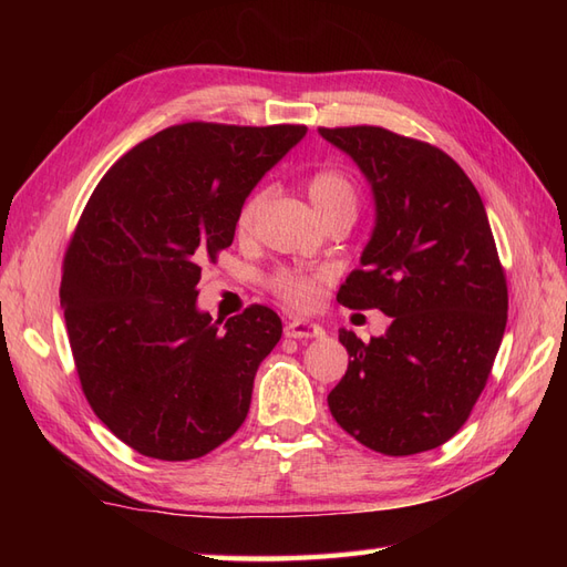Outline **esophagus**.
Returning <instances> with one entry per match:
<instances>
[{"label":"esophagus","instance_id":"1","mask_svg":"<svg viewBox=\"0 0 567 567\" xmlns=\"http://www.w3.org/2000/svg\"><path fill=\"white\" fill-rule=\"evenodd\" d=\"M284 333L288 338H321L323 336V329L319 323L310 321V319H293L286 323Z\"/></svg>","mask_w":567,"mask_h":567}]
</instances>
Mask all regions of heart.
Returning <instances> with one entry per match:
<instances>
[{
  "mask_svg": "<svg viewBox=\"0 0 567 567\" xmlns=\"http://www.w3.org/2000/svg\"><path fill=\"white\" fill-rule=\"evenodd\" d=\"M307 196H310L319 217H326L338 210H357V188L352 179L346 173H340V169H319V173H315L310 179H307ZM262 198H265L262 192H255L244 203L241 213H238V229L241 231L250 229ZM271 288L277 290L288 305H296V307L312 305L317 298L315 279L288 269L274 274Z\"/></svg>",
  "mask_w": 567,
  "mask_h": 567,
  "instance_id": "b5f03b06",
  "label": "heart"
}]
</instances>
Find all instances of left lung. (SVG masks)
I'll return each mask as SVG.
<instances>
[{"mask_svg": "<svg viewBox=\"0 0 567 567\" xmlns=\"http://www.w3.org/2000/svg\"><path fill=\"white\" fill-rule=\"evenodd\" d=\"M371 186L373 229L338 302L392 321L350 354L329 409L342 431L388 456L435 450L456 435L499 352L508 290L487 210L440 148L383 127H321Z\"/></svg>", "mask_w": 567, "mask_h": 567, "instance_id": "1", "label": "left lung"}]
</instances>
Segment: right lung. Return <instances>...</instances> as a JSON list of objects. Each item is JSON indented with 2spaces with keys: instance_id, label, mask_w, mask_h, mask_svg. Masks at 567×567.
I'll return each mask as SVG.
<instances>
[{
  "instance_id": "obj_1",
  "label": "right lung",
  "mask_w": 567,
  "mask_h": 567,
  "mask_svg": "<svg viewBox=\"0 0 567 567\" xmlns=\"http://www.w3.org/2000/svg\"><path fill=\"white\" fill-rule=\"evenodd\" d=\"M305 134L167 127L94 188L65 252L61 307L84 398L140 454L198 458L246 421L281 319L250 305L219 329L198 307L200 265L231 246L246 198Z\"/></svg>"
}]
</instances>
